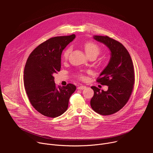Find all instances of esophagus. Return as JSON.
<instances>
[{
  "mask_svg": "<svg viewBox=\"0 0 153 153\" xmlns=\"http://www.w3.org/2000/svg\"><path fill=\"white\" fill-rule=\"evenodd\" d=\"M85 88H86V86H83V85L78 86V88H77L78 90H84Z\"/></svg>",
  "mask_w": 153,
  "mask_h": 153,
  "instance_id": "1",
  "label": "esophagus"
}]
</instances>
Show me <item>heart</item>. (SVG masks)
I'll return each mask as SVG.
<instances>
[{
    "mask_svg": "<svg viewBox=\"0 0 153 153\" xmlns=\"http://www.w3.org/2000/svg\"><path fill=\"white\" fill-rule=\"evenodd\" d=\"M84 48H85L86 54L88 56H95L97 57V56L100 52V49L99 47L97 45H96V43L91 42H86L84 45ZM71 51V48H68L65 51V52L63 53V58L64 59H68ZM81 77L83 78L82 76H81Z\"/></svg>",
    "mask_w": 153,
    "mask_h": 153,
    "instance_id": "obj_1",
    "label": "heart"
}]
</instances>
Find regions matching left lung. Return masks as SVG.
Wrapping results in <instances>:
<instances>
[{"instance_id":"left-lung-1","label":"left lung","mask_w":153,"mask_h":153,"mask_svg":"<svg viewBox=\"0 0 153 153\" xmlns=\"http://www.w3.org/2000/svg\"><path fill=\"white\" fill-rule=\"evenodd\" d=\"M110 51L111 57L106 67L99 75L97 82L108 86L107 91H100L93 86L94 96L90 104L93 110L99 114L111 115L125 105L131 94L134 84L133 63L125 47L108 36H94Z\"/></svg>"}]
</instances>
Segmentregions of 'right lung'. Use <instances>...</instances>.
<instances>
[{"label": "right lung", "mask_w": 153, "mask_h": 153, "mask_svg": "<svg viewBox=\"0 0 153 153\" xmlns=\"http://www.w3.org/2000/svg\"><path fill=\"white\" fill-rule=\"evenodd\" d=\"M75 34L52 37L36 47L29 56L24 69V86L29 100L42 115L57 117L67 110L74 85L57 87L54 74L60 71L63 50Z\"/></svg>", "instance_id": "right-lung-1"}]
</instances>
